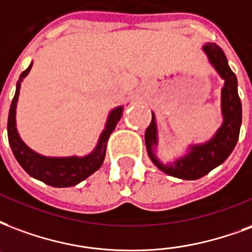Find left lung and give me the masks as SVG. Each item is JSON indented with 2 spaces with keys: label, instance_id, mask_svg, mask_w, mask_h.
I'll use <instances>...</instances> for the list:
<instances>
[{
  "label": "left lung",
  "instance_id": "obj_1",
  "mask_svg": "<svg viewBox=\"0 0 252 252\" xmlns=\"http://www.w3.org/2000/svg\"><path fill=\"white\" fill-rule=\"evenodd\" d=\"M203 50L216 72L224 80V87L221 88L223 124L215 136L203 144L191 145L187 155L176 160L173 165H169L161 163L155 154V147L158 145V126L154 113L151 124L145 131V147L155 165L169 176L184 180L203 178L210 171L220 165L235 148L242 124V102L238 94V81L235 73L228 66L224 52L220 49V46L211 42L203 46Z\"/></svg>",
  "mask_w": 252,
  "mask_h": 252
}]
</instances>
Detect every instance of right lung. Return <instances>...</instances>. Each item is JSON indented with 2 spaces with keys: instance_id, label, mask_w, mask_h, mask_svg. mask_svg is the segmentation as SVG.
<instances>
[{
  "instance_id": "obj_1",
  "label": "right lung",
  "mask_w": 252,
  "mask_h": 252,
  "mask_svg": "<svg viewBox=\"0 0 252 252\" xmlns=\"http://www.w3.org/2000/svg\"><path fill=\"white\" fill-rule=\"evenodd\" d=\"M32 65L33 64L29 65V68L20 74V79L17 83L16 94L10 104L9 119H7L9 144H10V148H12L13 155L17 161L32 178L41 180L52 187H72V186H76L80 182L85 180L101 167L104 158H105V151H107V141L123 116L124 108L117 107L112 109L108 116L105 129L101 132L96 148L87 156H83V158H79V156L48 158V156L37 154L21 140L16 128V107L17 101H18V94H20V88H21L22 80L28 76Z\"/></svg>"
}]
</instances>
